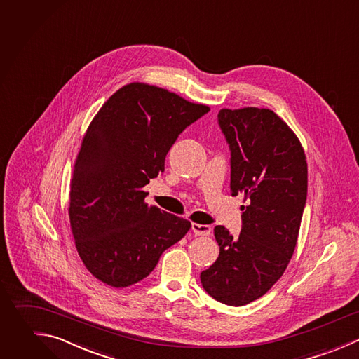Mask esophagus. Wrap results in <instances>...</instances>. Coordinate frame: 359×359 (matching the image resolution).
Listing matches in <instances>:
<instances>
[{
	"label": "esophagus",
	"mask_w": 359,
	"mask_h": 359,
	"mask_svg": "<svg viewBox=\"0 0 359 359\" xmlns=\"http://www.w3.org/2000/svg\"><path fill=\"white\" fill-rule=\"evenodd\" d=\"M192 231L196 236H209L212 233V227L208 224H199V223H192Z\"/></svg>",
	"instance_id": "obj_1"
}]
</instances>
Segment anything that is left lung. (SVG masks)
I'll return each mask as SVG.
<instances>
[{
    "label": "left lung",
    "instance_id": "1",
    "mask_svg": "<svg viewBox=\"0 0 359 359\" xmlns=\"http://www.w3.org/2000/svg\"><path fill=\"white\" fill-rule=\"evenodd\" d=\"M219 125L231 150L230 192L243 196L237 238L215 227L219 257L201 273L203 289L229 306L265 294L285 272L307 196V161L287 123L266 108H223Z\"/></svg>",
    "mask_w": 359,
    "mask_h": 359
}]
</instances>
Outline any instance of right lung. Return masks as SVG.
Segmentation results:
<instances>
[{
    "instance_id": "add662e5",
    "label": "right lung",
    "mask_w": 359,
    "mask_h": 359,
    "mask_svg": "<svg viewBox=\"0 0 359 359\" xmlns=\"http://www.w3.org/2000/svg\"><path fill=\"white\" fill-rule=\"evenodd\" d=\"M210 108L146 83L119 88L91 121L70 182L77 252L98 280L126 287L144 279L191 222L149 206L143 188L164 171L178 135Z\"/></svg>"
}]
</instances>
